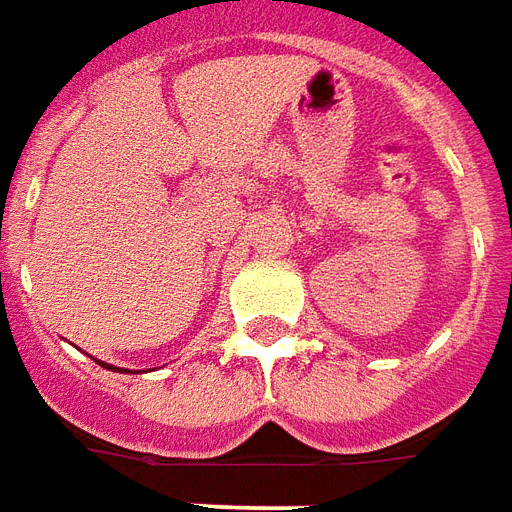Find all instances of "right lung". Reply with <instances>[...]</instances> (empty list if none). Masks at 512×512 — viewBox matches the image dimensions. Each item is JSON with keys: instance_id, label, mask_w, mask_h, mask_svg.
<instances>
[{"instance_id": "right-lung-1", "label": "right lung", "mask_w": 512, "mask_h": 512, "mask_svg": "<svg viewBox=\"0 0 512 512\" xmlns=\"http://www.w3.org/2000/svg\"><path fill=\"white\" fill-rule=\"evenodd\" d=\"M98 363H100V360H98ZM100 365H103V368H111V371H117V368H114V365H108V363H100Z\"/></svg>"}]
</instances>
